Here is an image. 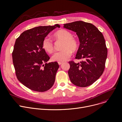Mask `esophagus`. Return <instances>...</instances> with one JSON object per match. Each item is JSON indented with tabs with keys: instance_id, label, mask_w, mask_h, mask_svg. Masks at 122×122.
I'll use <instances>...</instances> for the list:
<instances>
[{
	"instance_id": "1",
	"label": "esophagus",
	"mask_w": 122,
	"mask_h": 122,
	"mask_svg": "<svg viewBox=\"0 0 122 122\" xmlns=\"http://www.w3.org/2000/svg\"><path fill=\"white\" fill-rule=\"evenodd\" d=\"M63 63V62H62V61H58V64H59V65H61V64H62Z\"/></svg>"
}]
</instances>
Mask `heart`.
Segmentation results:
<instances>
[{"mask_svg":"<svg viewBox=\"0 0 122 122\" xmlns=\"http://www.w3.org/2000/svg\"><path fill=\"white\" fill-rule=\"evenodd\" d=\"M56 40L62 41L61 51L56 52L51 57L53 61H65L68 60L72 54V51H76L78 48L77 40L72 37L71 32L65 29H61L56 32L53 35ZM44 50L48 53H52L54 50V45L51 39L45 37L42 42Z\"/></svg>","mask_w":122,"mask_h":122,"instance_id":"b5f03b06","label":"heart"}]
</instances>
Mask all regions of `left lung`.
<instances>
[{
  "instance_id": "1",
  "label": "left lung",
  "mask_w": 122,
  "mask_h": 122,
  "mask_svg": "<svg viewBox=\"0 0 122 122\" xmlns=\"http://www.w3.org/2000/svg\"><path fill=\"white\" fill-rule=\"evenodd\" d=\"M64 28L76 33L80 45L76 59L80 62L71 61L68 75L71 82L79 87H86L102 75L107 57V48L102 34L93 24L76 21L64 24Z\"/></svg>"
}]
</instances>
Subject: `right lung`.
I'll list each match as a JSON object with an SVG mask.
<instances>
[{
    "mask_svg": "<svg viewBox=\"0 0 122 122\" xmlns=\"http://www.w3.org/2000/svg\"><path fill=\"white\" fill-rule=\"evenodd\" d=\"M60 27L38 26L23 32L16 39L12 60L18 80L27 88L44 92L53 85L59 68L57 62L47 63L50 58L42 47L43 39L52 30Z\"/></svg>",
    "mask_w": 122,
    "mask_h": 122,
    "instance_id": "right-lung-1",
    "label": "right lung"
}]
</instances>
